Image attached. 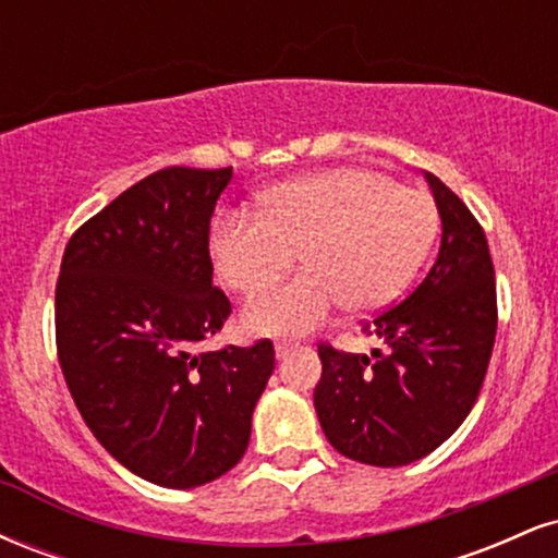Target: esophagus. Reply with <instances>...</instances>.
I'll use <instances>...</instances> for the list:
<instances>
[{
  "label": "esophagus",
  "instance_id": "1",
  "mask_svg": "<svg viewBox=\"0 0 558 558\" xmlns=\"http://www.w3.org/2000/svg\"><path fill=\"white\" fill-rule=\"evenodd\" d=\"M293 349H299V341H293V338H278V341H275V354H278L280 360H283L286 354H291Z\"/></svg>",
  "mask_w": 558,
  "mask_h": 558
}]
</instances>
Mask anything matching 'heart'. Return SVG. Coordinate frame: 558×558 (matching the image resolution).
I'll list each match as a JSON object with an SVG mask.
<instances>
[{
  "instance_id": "obj_1",
  "label": "heart",
  "mask_w": 558,
  "mask_h": 558,
  "mask_svg": "<svg viewBox=\"0 0 558 558\" xmlns=\"http://www.w3.org/2000/svg\"><path fill=\"white\" fill-rule=\"evenodd\" d=\"M438 235V207L420 189L375 168H336L272 185L257 215L230 209L213 226V259L233 291L278 283L296 257L306 267L286 286L248 301L254 332L317 328L338 304L373 315L403 293Z\"/></svg>"
}]
</instances>
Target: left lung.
Masks as SVG:
<instances>
[{"label": "left lung", "instance_id": "obj_1", "mask_svg": "<svg viewBox=\"0 0 558 558\" xmlns=\"http://www.w3.org/2000/svg\"><path fill=\"white\" fill-rule=\"evenodd\" d=\"M425 181L444 235L425 280L364 328L388 349L369 360L319 343V425L336 451L362 464H412L451 438L475 407L496 341L488 239L444 181L433 172Z\"/></svg>", "mask_w": 558, "mask_h": 558}]
</instances>
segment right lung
Returning a JSON list of instances; mask_svg holds the SVG:
<instances>
[{
	"instance_id": "obj_1",
	"label": "right lung",
	"mask_w": 558,
	"mask_h": 558,
	"mask_svg": "<svg viewBox=\"0 0 558 558\" xmlns=\"http://www.w3.org/2000/svg\"><path fill=\"white\" fill-rule=\"evenodd\" d=\"M233 168H165L68 241L54 293L57 356L88 430L162 488L241 462L275 369L272 341L196 354L230 315L213 286L209 220Z\"/></svg>"
}]
</instances>
